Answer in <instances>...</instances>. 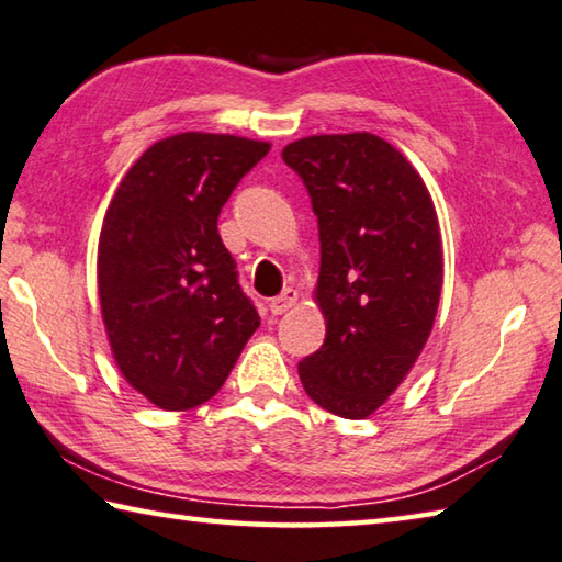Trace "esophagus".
I'll use <instances>...</instances> for the list:
<instances>
[{
    "mask_svg": "<svg viewBox=\"0 0 562 562\" xmlns=\"http://www.w3.org/2000/svg\"><path fill=\"white\" fill-rule=\"evenodd\" d=\"M295 301H299V291H295V289H285L281 295H277V299H273V301L269 303V311H271L273 315H281V313H285L289 308H293Z\"/></svg>",
    "mask_w": 562,
    "mask_h": 562,
    "instance_id": "esophagus-1",
    "label": "esophagus"
}]
</instances>
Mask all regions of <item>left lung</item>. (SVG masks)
<instances>
[{
    "label": "left lung",
    "instance_id": "obj_1",
    "mask_svg": "<svg viewBox=\"0 0 562 562\" xmlns=\"http://www.w3.org/2000/svg\"><path fill=\"white\" fill-rule=\"evenodd\" d=\"M281 156L308 188L321 232L325 342L299 362L301 384L335 416L367 418L408 376L436 323V205L408 158L376 134L305 136Z\"/></svg>",
    "mask_w": 562,
    "mask_h": 562
}]
</instances>
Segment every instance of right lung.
Here are the masks:
<instances>
[{"label":"right lung","instance_id":"right-lung-1","mask_svg":"<svg viewBox=\"0 0 562 562\" xmlns=\"http://www.w3.org/2000/svg\"><path fill=\"white\" fill-rule=\"evenodd\" d=\"M269 142L183 132L149 146L104 213L98 293L124 379L166 411L213 398L259 327L217 232Z\"/></svg>","mask_w":562,"mask_h":562}]
</instances>
